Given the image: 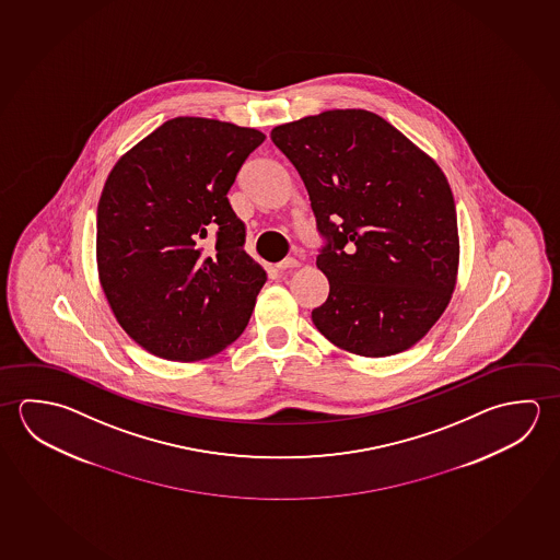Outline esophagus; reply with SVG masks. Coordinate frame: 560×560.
<instances>
[{
	"label": "esophagus",
	"instance_id": "34e87169",
	"mask_svg": "<svg viewBox=\"0 0 560 560\" xmlns=\"http://www.w3.org/2000/svg\"><path fill=\"white\" fill-rule=\"evenodd\" d=\"M300 262L295 260V258H284V260H280L278 265H276V270H280V272H285V270H292V268H298Z\"/></svg>",
	"mask_w": 560,
	"mask_h": 560
}]
</instances>
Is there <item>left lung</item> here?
<instances>
[{"label": "left lung", "instance_id": "1", "mask_svg": "<svg viewBox=\"0 0 560 560\" xmlns=\"http://www.w3.org/2000/svg\"><path fill=\"white\" fill-rule=\"evenodd\" d=\"M270 139L302 176L329 295L313 325L342 351H408L443 315L458 272L453 191L436 162L380 115L331 109Z\"/></svg>", "mask_w": 560, "mask_h": 560}]
</instances>
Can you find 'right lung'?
Here are the masks:
<instances>
[{
    "label": "right lung",
    "instance_id": "add662e5",
    "mask_svg": "<svg viewBox=\"0 0 560 560\" xmlns=\"http://www.w3.org/2000/svg\"><path fill=\"white\" fill-rule=\"evenodd\" d=\"M265 135L174 117L125 152L97 203V272L125 332L166 361H201L245 331L266 272L228 191ZM217 235L206 252L202 238Z\"/></svg>",
    "mask_w": 560,
    "mask_h": 560
}]
</instances>
